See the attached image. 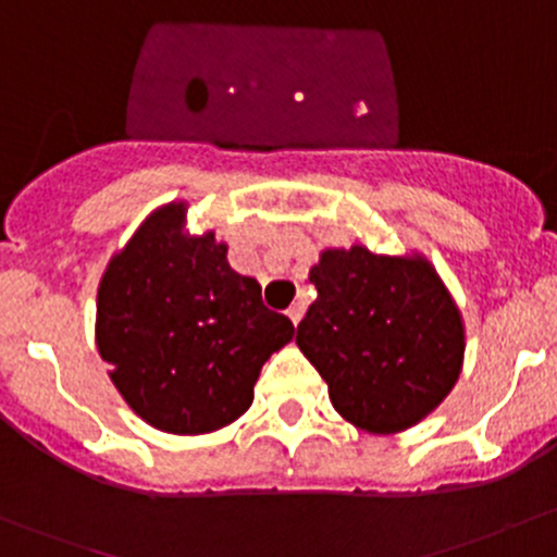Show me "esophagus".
Listing matches in <instances>:
<instances>
[{
    "mask_svg": "<svg viewBox=\"0 0 557 557\" xmlns=\"http://www.w3.org/2000/svg\"><path fill=\"white\" fill-rule=\"evenodd\" d=\"M288 318H290V323L299 325V320L305 318V305H294V307H290V310H288Z\"/></svg>",
    "mask_w": 557,
    "mask_h": 557,
    "instance_id": "esophagus-1",
    "label": "esophagus"
}]
</instances>
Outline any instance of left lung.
<instances>
[{
  "mask_svg": "<svg viewBox=\"0 0 557 557\" xmlns=\"http://www.w3.org/2000/svg\"><path fill=\"white\" fill-rule=\"evenodd\" d=\"M296 345L329 383L336 412L372 434L418 423L453 391L463 323L423 258L325 250Z\"/></svg>",
  "mask_w": 557,
  "mask_h": 557,
  "instance_id": "left-lung-1",
  "label": "left lung"
}]
</instances>
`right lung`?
I'll return each mask as SVG.
<instances>
[{"label": "right lung", "mask_w": 557, "mask_h": 557, "mask_svg": "<svg viewBox=\"0 0 557 557\" xmlns=\"http://www.w3.org/2000/svg\"><path fill=\"white\" fill-rule=\"evenodd\" d=\"M183 205L139 226L107 267L99 356L128 407L170 434H207L252 404L261 367L294 336L258 280L234 272L215 234H180Z\"/></svg>", "instance_id": "right-lung-1"}]
</instances>
